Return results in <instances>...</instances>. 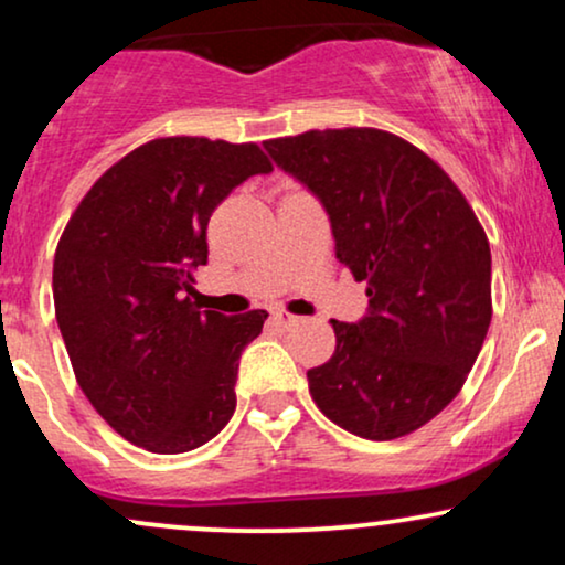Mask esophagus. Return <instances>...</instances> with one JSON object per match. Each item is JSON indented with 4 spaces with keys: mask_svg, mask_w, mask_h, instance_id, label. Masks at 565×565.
<instances>
[{
    "mask_svg": "<svg viewBox=\"0 0 565 565\" xmlns=\"http://www.w3.org/2000/svg\"><path fill=\"white\" fill-rule=\"evenodd\" d=\"M270 319H274L276 327H281V329H289V327H295L297 321H300V316H295V313H287V310H274V313H270Z\"/></svg>",
    "mask_w": 565,
    "mask_h": 565,
    "instance_id": "1",
    "label": "esophagus"
}]
</instances>
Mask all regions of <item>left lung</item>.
<instances>
[{"instance_id":"obj_1","label":"left lung","mask_w":565,"mask_h":565,"mask_svg":"<svg viewBox=\"0 0 565 565\" xmlns=\"http://www.w3.org/2000/svg\"><path fill=\"white\" fill-rule=\"evenodd\" d=\"M263 146L321 199L337 260L366 281L369 313L332 319L334 355L308 369L316 406L369 440L419 430L462 391L489 332L483 225L436 161L385 129H310Z\"/></svg>"}]
</instances>
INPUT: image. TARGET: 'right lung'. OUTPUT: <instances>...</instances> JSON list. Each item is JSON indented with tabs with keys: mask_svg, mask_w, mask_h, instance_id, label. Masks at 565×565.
<instances>
[{
	"mask_svg": "<svg viewBox=\"0 0 565 565\" xmlns=\"http://www.w3.org/2000/svg\"><path fill=\"white\" fill-rule=\"evenodd\" d=\"M270 170L257 142L148 140L95 180L57 242L55 319L76 382L140 449H199L233 417L238 359L268 313L201 310L191 274L215 206Z\"/></svg>",
	"mask_w": 565,
	"mask_h": 565,
	"instance_id": "1",
	"label": "right lung"
}]
</instances>
